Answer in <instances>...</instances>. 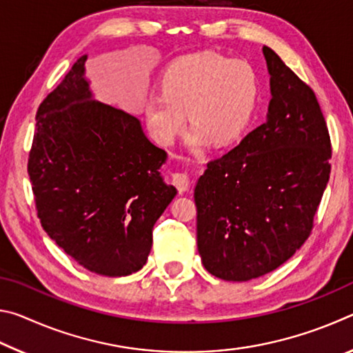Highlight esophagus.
Masks as SVG:
<instances>
[{
    "instance_id": "1",
    "label": "esophagus",
    "mask_w": 353,
    "mask_h": 353,
    "mask_svg": "<svg viewBox=\"0 0 353 353\" xmlns=\"http://www.w3.org/2000/svg\"><path fill=\"white\" fill-rule=\"evenodd\" d=\"M172 183L176 185V188L181 191V193H185L190 188V176L187 172H176L172 176Z\"/></svg>"
}]
</instances>
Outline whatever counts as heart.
Wrapping results in <instances>:
<instances>
[{
	"instance_id": "obj_1",
	"label": "heart",
	"mask_w": 353,
	"mask_h": 353,
	"mask_svg": "<svg viewBox=\"0 0 353 353\" xmlns=\"http://www.w3.org/2000/svg\"><path fill=\"white\" fill-rule=\"evenodd\" d=\"M260 98V82L248 62L216 52L183 57L165 71L160 97L143 105L146 126L155 141L171 145L185 129V113L193 130V148L208 143L229 145L246 132Z\"/></svg>"
}]
</instances>
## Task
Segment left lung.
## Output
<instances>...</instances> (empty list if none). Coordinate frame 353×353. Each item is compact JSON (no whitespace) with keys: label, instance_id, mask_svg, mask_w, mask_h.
I'll use <instances>...</instances> for the list:
<instances>
[{"label":"left lung","instance_id":"1","mask_svg":"<svg viewBox=\"0 0 353 353\" xmlns=\"http://www.w3.org/2000/svg\"><path fill=\"white\" fill-rule=\"evenodd\" d=\"M271 74L268 118L194 188L202 265L227 282L277 270L312 234L330 177L332 143L314 92L263 46Z\"/></svg>","mask_w":353,"mask_h":353}]
</instances>
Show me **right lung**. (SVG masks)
Listing matches in <instances>:
<instances>
[{"label": "right lung", "instance_id": "right-lung-1", "mask_svg": "<svg viewBox=\"0 0 353 353\" xmlns=\"http://www.w3.org/2000/svg\"><path fill=\"white\" fill-rule=\"evenodd\" d=\"M85 61L39 105L28 172L51 240L85 270L123 277L145 266L177 191L160 176L166 152L139 119L92 99Z\"/></svg>", "mask_w": 353, "mask_h": 353}]
</instances>
